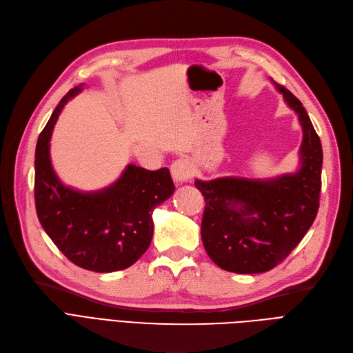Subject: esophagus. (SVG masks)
<instances>
[{
  "instance_id": "obj_1",
  "label": "esophagus",
  "mask_w": 353,
  "mask_h": 353,
  "mask_svg": "<svg viewBox=\"0 0 353 353\" xmlns=\"http://www.w3.org/2000/svg\"><path fill=\"white\" fill-rule=\"evenodd\" d=\"M170 170H172V176L177 183H185L192 177V164L186 159H179L173 161V164L170 165Z\"/></svg>"
}]
</instances>
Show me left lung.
I'll return each mask as SVG.
<instances>
[{
    "mask_svg": "<svg viewBox=\"0 0 353 353\" xmlns=\"http://www.w3.org/2000/svg\"><path fill=\"white\" fill-rule=\"evenodd\" d=\"M303 126L299 168L266 180H194L205 198L201 236L221 269L262 273L286 259L314 223L321 190L323 150L307 110L290 90L273 81Z\"/></svg>",
    "mask_w": 353,
    "mask_h": 353,
    "instance_id": "obj_1",
    "label": "left lung"
}]
</instances>
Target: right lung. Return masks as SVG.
I'll use <instances>...</instances> for the list:
<instances>
[{
    "instance_id": "add662e5",
    "label": "right lung",
    "mask_w": 353,
    "mask_h": 353,
    "mask_svg": "<svg viewBox=\"0 0 353 353\" xmlns=\"http://www.w3.org/2000/svg\"><path fill=\"white\" fill-rule=\"evenodd\" d=\"M83 90L62 97L39 135L34 155V202L43 230L70 262L109 273L132 266L151 244L152 211L172 196L168 168L150 172L128 164L113 185L97 192L65 186L50 163L49 141L59 113Z\"/></svg>"
}]
</instances>
